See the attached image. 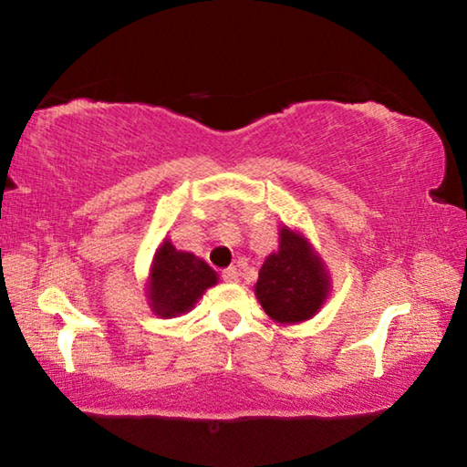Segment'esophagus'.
Segmentation results:
<instances>
[{"label":"esophagus","mask_w":467,"mask_h":467,"mask_svg":"<svg viewBox=\"0 0 467 467\" xmlns=\"http://www.w3.org/2000/svg\"><path fill=\"white\" fill-rule=\"evenodd\" d=\"M223 280L224 282H239V270H236L234 265L226 267V270L223 272Z\"/></svg>","instance_id":"obj_1"}]
</instances>
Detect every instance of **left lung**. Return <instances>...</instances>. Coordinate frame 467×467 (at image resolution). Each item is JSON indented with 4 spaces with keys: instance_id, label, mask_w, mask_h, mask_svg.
I'll return each mask as SVG.
<instances>
[{
    "instance_id": "left-lung-1",
    "label": "left lung",
    "mask_w": 467,
    "mask_h": 467,
    "mask_svg": "<svg viewBox=\"0 0 467 467\" xmlns=\"http://www.w3.org/2000/svg\"><path fill=\"white\" fill-rule=\"evenodd\" d=\"M329 275L303 233L282 226L280 247L259 270L255 296L274 321L292 326L311 319L329 295Z\"/></svg>"
}]
</instances>
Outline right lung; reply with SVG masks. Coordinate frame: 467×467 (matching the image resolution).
<instances>
[{
  "label": "right lung",
  "instance_id": "obj_1",
  "mask_svg": "<svg viewBox=\"0 0 467 467\" xmlns=\"http://www.w3.org/2000/svg\"><path fill=\"white\" fill-rule=\"evenodd\" d=\"M218 282L216 272L193 253L175 249L169 239L158 247L148 280V300L158 317L192 311L197 300Z\"/></svg>",
  "mask_w": 467,
  "mask_h": 467
}]
</instances>
